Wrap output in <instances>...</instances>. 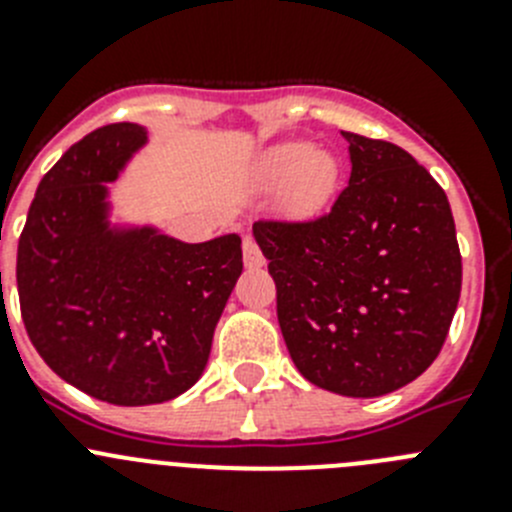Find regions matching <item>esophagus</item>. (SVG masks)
<instances>
[{
	"mask_svg": "<svg viewBox=\"0 0 512 512\" xmlns=\"http://www.w3.org/2000/svg\"><path fill=\"white\" fill-rule=\"evenodd\" d=\"M264 253H261L259 243L253 241V238H243V264L256 269V266H264Z\"/></svg>",
	"mask_w": 512,
	"mask_h": 512,
	"instance_id": "esophagus-1",
	"label": "esophagus"
}]
</instances>
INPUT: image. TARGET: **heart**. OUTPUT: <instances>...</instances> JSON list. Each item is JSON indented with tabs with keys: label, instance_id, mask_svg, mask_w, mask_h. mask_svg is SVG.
I'll return each mask as SVG.
<instances>
[{
	"label": "heart",
	"instance_id": "heart-1",
	"mask_svg": "<svg viewBox=\"0 0 512 512\" xmlns=\"http://www.w3.org/2000/svg\"><path fill=\"white\" fill-rule=\"evenodd\" d=\"M261 174L269 187H289V202L297 210H315L336 187L338 166L330 153L315 151L310 143H284L266 153Z\"/></svg>",
	"mask_w": 512,
	"mask_h": 512
}]
</instances>
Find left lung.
Wrapping results in <instances>:
<instances>
[{"mask_svg": "<svg viewBox=\"0 0 512 512\" xmlns=\"http://www.w3.org/2000/svg\"><path fill=\"white\" fill-rule=\"evenodd\" d=\"M348 187L312 220L253 223L289 356L315 387L379 397L441 354L461 292L446 192L395 143L343 133Z\"/></svg>", "mask_w": 512, "mask_h": 512, "instance_id": "obj_1", "label": "left lung"}]
</instances>
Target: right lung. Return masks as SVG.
<instances>
[{"instance_id":"right-lung-1","label":"right lung","mask_w":512,"mask_h":512,"mask_svg":"<svg viewBox=\"0 0 512 512\" xmlns=\"http://www.w3.org/2000/svg\"><path fill=\"white\" fill-rule=\"evenodd\" d=\"M135 122L84 135L40 179L17 243L27 336L53 372L110 405H156L192 387L243 271L241 235L182 243L112 230L107 187L146 143Z\"/></svg>"}]
</instances>
